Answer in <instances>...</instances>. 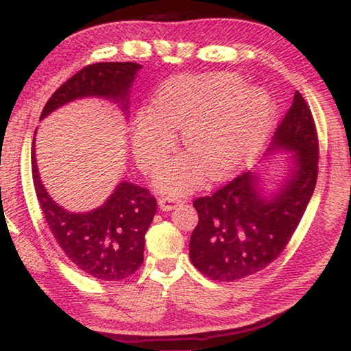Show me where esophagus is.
I'll return each mask as SVG.
<instances>
[{
  "label": "esophagus",
  "mask_w": 351,
  "mask_h": 351,
  "mask_svg": "<svg viewBox=\"0 0 351 351\" xmlns=\"http://www.w3.org/2000/svg\"><path fill=\"white\" fill-rule=\"evenodd\" d=\"M180 203H182V199L178 197H161L159 198V207H161L162 210L175 209V207Z\"/></svg>",
  "instance_id": "1"
}]
</instances>
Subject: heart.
Wrapping results in <instances>:
<instances>
[{
    "label": "heart",
    "instance_id": "1",
    "mask_svg": "<svg viewBox=\"0 0 351 351\" xmlns=\"http://www.w3.org/2000/svg\"><path fill=\"white\" fill-rule=\"evenodd\" d=\"M234 74L180 75L159 88L153 111L136 117L134 152L142 170L159 167L182 132L187 152L158 176L164 192L181 193L198 186L201 171L210 180L232 173L260 150L274 116L263 90L247 88Z\"/></svg>",
    "mask_w": 351,
    "mask_h": 351
}]
</instances>
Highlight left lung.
<instances>
[{"instance_id":"obj_1","label":"left lung","mask_w":351,"mask_h":351,"mask_svg":"<svg viewBox=\"0 0 351 351\" xmlns=\"http://www.w3.org/2000/svg\"><path fill=\"white\" fill-rule=\"evenodd\" d=\"M272 139L269 150L295 152V169L276 197H261L257 176L245 171L193 201L199 219L190 237V260L212 280L235 282L269 266L287 247L313 197L319 139L299 91Z\"/></svg>"}]
</instances>
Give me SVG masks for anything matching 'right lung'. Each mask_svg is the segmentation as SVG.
Listing matches in <instances>:
<instances>
[{"label": "right lung", "instance_id": "1", "mask_svg": "<svg viewBox=\"0 0 351 351\" xmlns=\"http://www.w3.org/2000/svg\"><path fill=\"white\" fill-rule=\"evenodd\" d=\"M141 68V64L134 62L88 64L52 94L40 119L79 97L125 99ZM32 180L46 223L57 245L77 269L99 280L119 282L141 268L144 261L145 232L158 210L156 198L147 189L132 182H121L99 209L88 213H71L57 206L45 190L34 148Z\"/></svg>", "mask_w": 351, "mask_h": 351}]
</instances>
